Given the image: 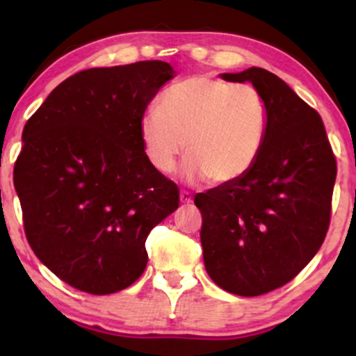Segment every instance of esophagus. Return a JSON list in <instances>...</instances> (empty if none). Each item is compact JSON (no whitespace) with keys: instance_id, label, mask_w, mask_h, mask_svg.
Listing matches in <instances>:
<instances>
[{"instance_id":"34e87169","label":"esophagus","mask_w":356,"mask_h":356,"mask_svg":"<svg viewBox=\"0 0 356 356\" xmlns=\"http://www.w3.org/2000/svg\"><path fill=\"white\" fill-rule=\"evenodd\" d=\"M181 202H182V204H191V202H192V195H191V192H187V191H181Z\"/></svg>"}]
</instances>
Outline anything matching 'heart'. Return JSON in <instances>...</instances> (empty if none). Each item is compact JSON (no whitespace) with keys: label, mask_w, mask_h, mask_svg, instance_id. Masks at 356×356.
I'll use <instances>...</instances> for the list:
<instances>
[{"label":"heart","mask_w":356,"mask_h":356,"mask_svg":"<svg viewBox=\"0 0 356 356\" xmlns=\"http://www.w3.org/2000/svg\"><path fill=\"white\" fill-rule=\"evenodd\" d=\"M161 107L138 120L142 147L155 170L169 174L184 147L191 157L181 174L189 182H232L254 165L268 127L266 102L256 87L191 76L167 90Z\"/></svg>","instance_id":"obj_1"}]
</instances>
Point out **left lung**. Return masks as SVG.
Returning a JSON list of instances; mask_svg holds the SVG:
<instances>
[{"label":"left lung","instance_id":"obj_1","mask_svg":"<svg viewBox=\"0 0 356 356\" xmlns=\"http://www.w3.org/2000/svg\"><path fill=\"white\" fill-rule=\"evenodd\" d=\"M220 79L259 90L268 127L246 174L194 197L204 266L224 291L259 296L289 283L321 248L337 161L316 110L275 73L251 67Z\"/></svg>","mask_w":356,"mask_h":356}]
</instances>
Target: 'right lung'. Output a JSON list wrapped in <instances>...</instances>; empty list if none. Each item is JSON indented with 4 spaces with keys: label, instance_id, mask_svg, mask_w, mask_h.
Returning <instances> with one entry per match:
<instances>
[{
    "label": "right lung",
    "instance_id": "obj_1",
    "mask_svg": "<svg viewBox=\"0 0 356 356\" xmlns=\"http://www.w3.org/2000/svg\"><path fill=\"white\" fill-rule=\"evenodd\" d=\"M165 61L90 68L56 87L23 129L15 189L26 239L53 275L90 295L136 283L149 232L179 189L147 161L138 120L174 79Z\"/></svg>",
    "mask_w": 356,
    "mask_h": 356
}]
</instances>
